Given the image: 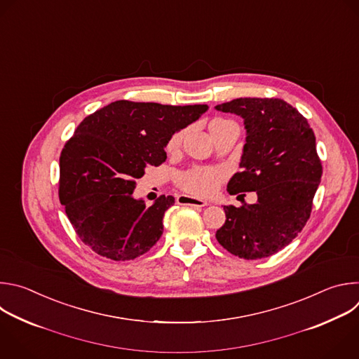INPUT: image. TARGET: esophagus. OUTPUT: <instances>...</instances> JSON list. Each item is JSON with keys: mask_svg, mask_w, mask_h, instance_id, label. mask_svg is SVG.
Segmentation results:
<instances>
[{"mask_svg": "<svg viewBox=\"0 0 359 359\" xmlns=\"http://www.w3.org/2000/svg\"><path fill=\"white\" fill-rule=\"evenodd\" d=\"M177 202L180 205H189V206H195V208H203L208 205V202H205V201H199V199H195V198H191L187 195H180L177 198Z\"/></svg>", "mask_w": 359, "mask_h": 359, "instance_id": "esophagus-1", "label": "esophagus"}]
</instances>
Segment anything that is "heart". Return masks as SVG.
<instances>
[{"label": "heart", "mask_w": 359, "mask_h": 359, "mask_svg": "<svg viewBox=\"0 0 359 359\" xmlns=\"http://www.w3.org/2000/svg\"><path fill=\"white\" fill-rule=\"evenodd\" d=\"M226 123V120L222 118H213L209 124V130L212 131L213 127ZM184 131H177L171 135V138L167 142V151L174 153L180 149L182 142ZM224 181V171L219 168H206V167H195L191 170H187L178 175V185L182 191H185L189 195L198 196V198H208L212 196L218 191L221 182Z\"/></svg>", "instance_id": "obj_1"}]
</instances>
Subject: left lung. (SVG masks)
<instances>
[{"label": "left lung", "instance_id": "1", "mask_svg": "<svg viewBox=\"0 0 359 359\" xmlns=\"http://www.w3.org/2000/svg\"><path fill=\"white\" fill-rule=\"evenodd\" d=\"M245 120L246 144L228 192L256 191L257 202L224 206L226 221L218 242L248 260L269 257L287 246L310 219L323 175L316 135L307 118L281 99L241 97L217 106ZM241 196V195H239Z\"/></svg>", "mask_w": 359, "mask_h": 359}]
</instances>
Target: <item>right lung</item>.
Wrapping results in <instances>:
<instances>
[{
	"mask_svg": "<svg viewBox=\"0 0 359 359\" xmlns=\"http://www.w3.org/2000/svg\"><path fill=\"white\" fill-rule=\"evenodd\" d=\"M206 110V104L117 100L85 117L60 153L59 201L88 248L120 262L157 243L175 199L161 195L147 206L133 198L135 180L146 167L161 165L171 135Z\"/></svg>",
	"mask_w": 359,
	"mask_h": 359,
	"instance_id": "add662e5",
	"label": "right lung"
}]
</instances>
